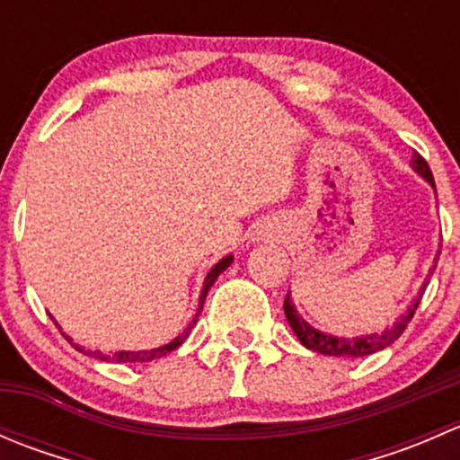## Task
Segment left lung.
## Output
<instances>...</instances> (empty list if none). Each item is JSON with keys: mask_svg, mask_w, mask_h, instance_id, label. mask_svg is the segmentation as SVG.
Here are the masks:
<instances>
[{"mask_svg": "<svg viewBox=\"0 0 460 460\" xmlns=\"http://www.w3.org/2000/svg\"><path fill=\"white\" fill-rule=\"evenodd\" d=\"M411 164H414V169L419 171L425 180H428L431 187H436L434 175H431L428 162H425V157L420 155V153H414V162H411ZM431 269H436V264ZM428 282L420 287L419 296H416L414 303L407 307V312L402 314L396 323H394L392 329H387V332H383V333H369V336H358V338H338V336H329V333L318 332V329L309 327V324L300 318V314L296 312L294 303H291L289 294H287V298H285V316H287V320H289L291 329H294V333L298 336V341L303 342L307 349H314V351H318V354H324V356H338V358H363V356L376 354V351L389 347L398 336H401L402 332H405V327L410 324V320L414 318L416 309H419L420 298H423Z\"/></svg>", "mask_w": 460, "mask_h": 460, "instance_id": "1", "label": "left lung"}]
</instances>
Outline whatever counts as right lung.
I'll return each instance as SVG.
<instances>
[{
	"instance_id": "right-lung-1",
	"label": "right lung",
	"mask_w": 460,
	"mask_h": 460,
	"mask_svg": "<svg viewBox=\"0 0 460 460\" xmlns=\"http://www.w3.org/2000/svg\"><path fill=\"white\" fill-rule=\"evenodd\" d=\"M231 256H226V258H222L220 262L216 264V267L211 269V271H208V276L204 278V287H202V296H200V307H198V314H196V318H193V324H196V320H198V316H200V312H202V305H204V300H207V294H208V289H211V285L213 282H216V278L220 276L222 271H225L226 267H229L231 264ZM191 324V327H193ZM191 327L187 329V332L182 333V336H178L175 338V341H171L169 345H164V347H157V349H148V351H115V354H102V351H86V349H82L80 345H75V342L71 341V338H66L68 342H71L73 347H75L77 351H82V354H86V356H93V358H100V360H106V363H148V360H155V358H162V356H166L169 354V351H173V349H178L180 345H182L184 342V338L189 336V332H191Z\"/></svg>"
}]
</instances>
